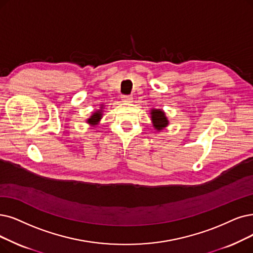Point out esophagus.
I'll return each mask as SVG.
<instances>
[{
	"label": "esophagus",
	"mask_w": 253,
	"mask_h": 253,
	"mask_svg": "<svg viewBox=\"0 0 253 253\" xmlns=\"http://www.w3.org/2000/svg\"><path fill=\"white\" fill-rule=\"evenodd\" d=\"M121 98H123L124 102H132V100H133L132 95H123V96H121Z\"/></svg>",
	"instance_id": "esophagus-1"
}]
</instances>
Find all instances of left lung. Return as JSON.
I'll list each match as a JSON object with an SVG mask.
<instances>
[{
	"label": "left lung",
	"instance_id": "1",
	"mask_svg": "<svg viewBox=\"0 0 253 253\" xmlns=\"http://www.w3.org/2000/svg\"><path fill=\"white\" fill-rule=\"evenodd\" d=\"M150 115H151V121H153V126L158 130L163 129L168 126L169 121L164 113V111H162L161 109H151Z\"/></svg>",
	"mask_w": 253,
	"mask_h": 253
}]
</instances>
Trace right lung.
<instances>
[{
	"mask_svg": "<svg viewBox=\"0 0 253 253\" xmlns=\"http://www.w3.org/2000/svg\"><path fill=\"white\" fill-rule=\"evenodd\" d=\"M103 107H100V110H97L96 112H94L91 116H90V118L87 119V123L89 125L91 126H96L98 124V121L102 119V116H103Z\"/></svg>",
	"mask_w": 253,
	"mask_h": 253,
	"instance_id": "1",
	"label": "right lung"
}]
</instances>
